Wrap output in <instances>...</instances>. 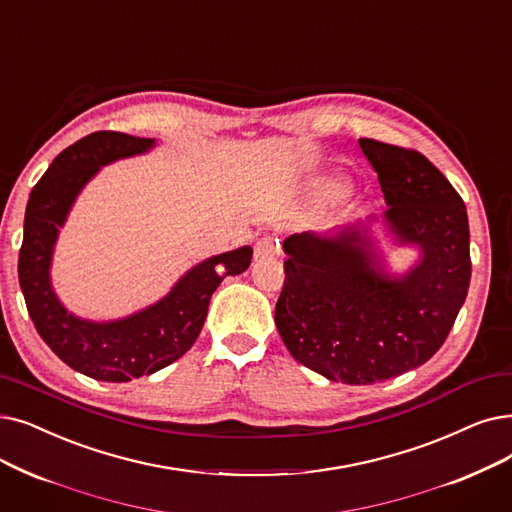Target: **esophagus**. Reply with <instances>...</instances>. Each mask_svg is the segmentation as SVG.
<instances>
[{
    "label": "esophagus",
    "instance_id": "1",
    "mask_svg": "<svg viewBox=\"0 0 512 512\" xmlns=\"http://www.w3.org/2000/svg\"><path fill=\"white\" fill-rule=\"evenodd\" d=\"M280 255V240L278 238H261L255 244V259L278 257Z\"/></svg>",
    "mask_w": 512,
    "mask_h": 512
}]
</instances>
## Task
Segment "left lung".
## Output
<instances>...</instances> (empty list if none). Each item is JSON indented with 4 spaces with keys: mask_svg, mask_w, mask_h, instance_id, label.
I'll use <instances>...</instances> for the list:
<instances>
[{
    "mask_svg": "<svg viewBox=\"0 0 512 512\" xmlns=\"http://www.w3.org/2000/svg\"><path fill=\"white\" fill-rule=\"evenodd\" d=\"M360 148L387 209L332 232L288 236L274 314L293 358L345 385L381 383L431 360L471 282L469 217L443 173L416 150L370 138ZM374 223L394 246L417 249L402 275L388 270Z\"/></svg>",
    "mask_w": 512,
    "mask_h": 512,
    "instance_id": "1",
    "label": "left lung"
}]
</instances>
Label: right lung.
I'll use <instances>...</instances> for the list:
<instances>
[{
  "label": "right lung",
  "instance_id": "obj_1",
  "mask_svg": "<svg viewBox=\"0 0 512 512\" xmlns=\"http://www.w3.org/2000/svg\"><path fill=\"white\" fill-rule=\"evenodd\" d=\"M154 146V138L121 131L90 133L58 154L27 203L18 282L29 316L66 366L96 381L127 383L180 360L201 335L215 288L226 276L247 270L253 257L251 247H240L196 263L165 297L125 318L96 322L64 307L52 284V259L77 196L102 167Z\"/></svg>",
  "mask_w": 512,
  "mask_h": 512
}]
</instances>
